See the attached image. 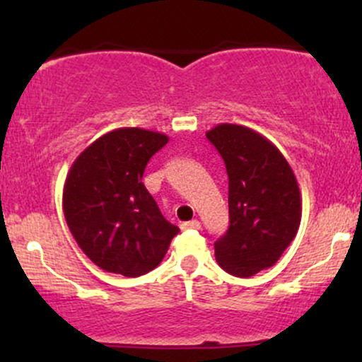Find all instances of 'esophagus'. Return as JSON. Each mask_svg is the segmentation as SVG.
Wrapping results in <instances>:
<instances>
[{"instance_id":"esophagus-1","label":"esophagus","mask_w":362,"mask_h":362,"mask_svg":"<svg viewBox=\"0 0 362 362\" xmlns=\"http://www.w3.org/2000/svg\"><path fill=\"white\" fill-rule=\"evenodd\" d=\"M182 230H201V221L192 219V221L182 223Z\"/></svg>"}]
</instances>
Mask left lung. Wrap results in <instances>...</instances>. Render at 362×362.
Here are the masks:
<instances>
[{
	"mask_svg": "<svg viewBox=\"0 0 362 362\" xmlns=\"http://www.w3.org/2000/svg\"><path fill=\"white\" fill-rule=\"evenodd\" d=\"M226 165L230 228L214 243L228 274L250 277L272 267L301 223V194L293 168L267 138L238 124L206 132Z\"/></svg>",
	"mask_w": 362,
	"mask_h": 362,
	"instance_id": "8db88e82",
	"label": "left lung"
}]
</instances>
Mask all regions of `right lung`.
Listing matches in <instances>:
<instances>
[{"mask_svg": "<svg viewBox=\"0 0 362 362\" xmlns=\"http://www.w3.org/2000/svg\"><path fill=\"white\" fill-rule=\"evenodd\" d=\"M167 143L161 132L114 129L69 168L62 190L66 223L85 255L105 272L138 277L153 271L180 231L143 184L149 158Z\"/></svg>", "mask_w": 362, "mask_h": 362, "instance_id": "1", "label": "right lung"}]
</instances>
